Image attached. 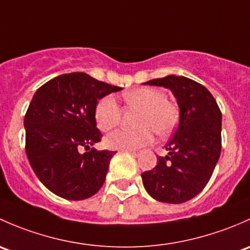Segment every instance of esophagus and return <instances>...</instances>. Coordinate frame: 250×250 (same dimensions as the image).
<instances>
[{"instance_id": "obj_1", "label": "esophagus", "mask_w": 250, "mask_h": 250, "mask_svg": "<svg viewBox=\"0 0 250 250\" xmlns=\"http://www.w3.org/2000/svg\"><path fill=\"white\" fill-rule=\"evenodd\" d=\"M126 153H130V154H132V155L138 156V155H140L141 151H138V150H126Z\"/></svg>"}]
</instances>
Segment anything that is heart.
<instances>
[{"label":"heart","instance_id":"heart-1","mask_svg":"<svg viewBox=\"0 0 250 250\" xmlns=\"http://www.w3.org/2000/svg\"><path fill=\"white\" fill-rule=\"evenodd\" d=\"M128 107L140 109L136 117L135 130H117L108 135L104 144L109 149L135 150L146 146L156 135H169L176 127L178 109L176 104L166 100L164 92L151 87H140L123 96ZM97 127L104 132L110 131L120 120V108L113 96H104L95 107Z\"/></svg>","mask_w":250,"mask_h":250}]
</instances>
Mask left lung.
<instances>
[{
    "label": "left lung",
    "mask_w": 250,
    "mask_h": 250,
    "mask_svg": "<svg viewBox=\"0 0 250 250\" xmlns=\"http://www.w3.org/2000/svg\"><path fill=\"white\" fill-rule=\"evenodd\" d=\"M144 84L169 89L179 107V124L166 144L168 155L143 172L142 181L153 199L183 203L202 191L212 177L221 151V112L205 86L183 76H167Z\"/></svg>",
    "instance_id": "8db88e82"
}]
</instances>
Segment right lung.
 Listing matches in <instances>:
<instances>
[{
    "label": "right lung",
    "instance_id": "add662e5",
    "mask_svg": "<svg viewBox=\"0 0 250 250\" xmlns=\"http://www.w3.org/2000/svg\"><path fill=\"white\" fill-rule=\"evenodd\" d=\"M119 90L73 72L50 79L35 92L24 119L25 149L33 172L51 192L79 201L101 189L117 151L91 148L102 137L95 107ZM82 147L88 151L82 154Z\"/></svg>",
    "mask_w": 250,
    "mask_h": 250
}]
</instances>
